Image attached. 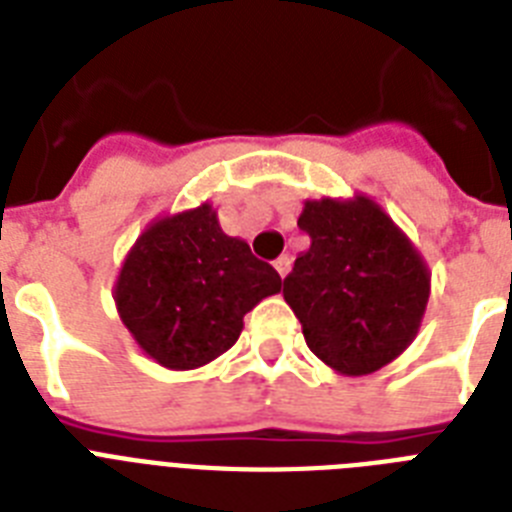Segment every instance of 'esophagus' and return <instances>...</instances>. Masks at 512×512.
<instances>
[{
    "mask_svg": "<svg viewBox=\"0 0 512 512\" xmlns=\"http://www.w3.org/2000/svg\"><path fill=\"white\" fill-rule=\"evenodd\" d=\"M275 269H277V275L280 277H285L290 272V259L288 256H280V259L275 261Z\"/></svg>",
    "mask_w": 512,
    "mask_h": 512,
    "instance_id": "1",
    "label": "esophagus"
}]
</instances>
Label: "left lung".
Instances as JSON below:
<instances>
[{
	"label": "left lung",
	"instance_id": "8db88e82",
	"mask_svg": "<svg viewBox=\"0 0 512 512\" xmlns=\"http://www.w3.org/2000/svg\"><path fill=\"white\" fill-rule=\"evenodd\" d=\"M298 227L312 245L282 280L306 346L341 375L394 362L418 335L431 272L375 200H306Z\"/></svg>",
	"mask_w": 512,
	"mask_h": 512
}]
</instances>
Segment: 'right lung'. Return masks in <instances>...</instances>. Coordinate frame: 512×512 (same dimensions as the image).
I'll return each instance as SVG.
<instances>
[{"mask_svg": "<svg viewBox=\"0 0 512 512\" xmlns=\"http://www.w3.org/2000/svg\"><path fill=\"white\" fill-rule=\"evenodd\" d=\"M282 280L240 237L224 235L208 203L155 219L116 280L121 322L147 357L195 370L235 346L243 317Z\"/></svg>", "mask_w": 512, "mask_h": 512, "instance_id": "obj_1", "label": "right lung"}]
</instances>
